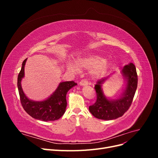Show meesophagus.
I'll return each mask as SVG.
<instances>
[{"mask_svg":"<svg viewBox=\"0 0 158 158\" xmlns=\"http://www.w3.org/2000/svg\"><path fill=\"white\" fill-rule=\"evenodd\" d=\"M80 84L81 85H87L88 84V81L86 79H83L80 81Z\"/></svg>","mask_w":158,"mask_h":158,"instance_id":"34e87169","label":"esophagus"}]
</instances>
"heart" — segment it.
Returning a JSON list of instances; mask_svg holds the SVG:
<instances>
[{"label":"heart","instance_id":"1","mask_svg":"<svg viewBox=\"0 0 158 158\" xmlns=\"http://www.w3.org/2000/svg\"><path fill=\"white\" fill-rule=\"evenodd\" d=\"M76 64L79 68L92 69L94 68L95 73L102 74L106 72L107 64L103 57L96 55H88L76 60ZM69 69L73 72L78 70L73 64H69Z\"/></svg>","mask_w":158,"mask_h":158}]
</instances>
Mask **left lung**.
<instances>
[{
  "mask_svg": "<svg viewBox=\"0 0 158 158\" xmlns=\"http://www.w3.org/2000/svg\"><path fill=\"white\" fill-rule=\"evenodd\" d=\"M123 75L127 79V86L121 98L110 101L103 94L101 84L107 78L98 80L95 85L97 99L89 107L93 115L103 120H112L123 116L131 107L138 84V75L135 66L132 63L125 65L123 69Z\"/></svg>",
  "mask_w": 158,
  "mask_h": 158,
  "instance_id": "8db88e82",
  "label": "left lung"
}]
</instances>
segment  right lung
<instances>
[{"instance_id":"add662e5","label":"right lung","mask_w":158,"mask_h":158,"mask_svg":"<svg viewBox=\"0 0 158 158\" xmlns=\"http://www.w3.org/2000/svg\"><path fill=\"white\" fill-rule=\"evenodd\" d=\"M26 59L23 61L22 69L18 76V88L22 106L31 117L43 121L58 120L65 112L66 105V95L68 91L77 85L74 81L61 82L50 98L43 102H33L28 99L23 92L21 80L24 76V66Z\"/></svg>"}]
</instances>
